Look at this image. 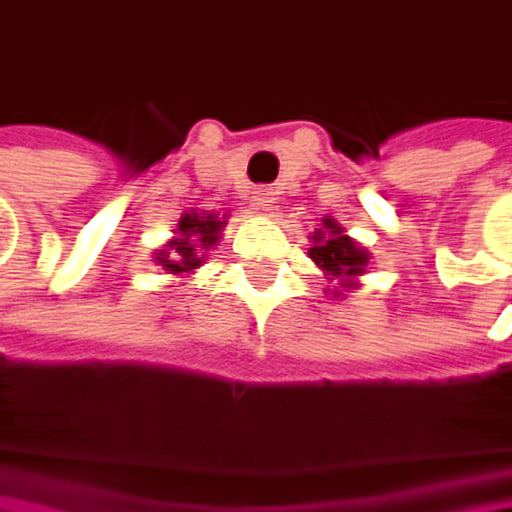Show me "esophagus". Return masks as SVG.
I'll return each instance as SVG.
<instances>
[{
  "mask_svg": "<svg viewBox=\"0 0 512 512\" xmlns=\"http://www.w3.org/2000/svg\"><path fill=\"white\" fill-rule=\"evenodd\" d=\"M252 201H255L257 210H272V204H275L272 186H257L255 192H252Z\"/></svg>",
  "mask_w": 512,
  "mask_h": 512,
  "instance_id": "obj_1",
  "label": "esophagus"
}]
</instances>
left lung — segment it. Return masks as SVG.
<instances>
[{
	"mask_svg": "<svg viewBox=\"0 0 512 512\" xmlns=\"http://www.w3.org/2000/svg\"><path fill=\"white\" fill-rule=\"evenodd\" d=\"M323 225H326V234L323 231L314 234V249L308 252L311 260L317 266H323L329 275H338V278L361 275L364 263H367V252H361L332 219H323Z\"/></svg>",
	"mask_w": 512,
	"mask_h": 512,
	"instance_id": "8db88e82",
	"label": "left lung"
}]
</instances>
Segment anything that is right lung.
Instances as JSON below:
<instances>
[{"mask_svg":"<svg viewBox=\"0 0 512 512\" xmlns=\"http://www.w3.org/2000/svg\"><path fill=\"white\" fill-rule=\"evenodd\" d=\"M222 225L225 222H219L216 216H195V213H186L183 219H180V225H177V231H180V240H174L171 246H168V252H159V266L165 269V272H192V269H198L201 266V252H198V246L201 249H210L219 237V231H222Z\"/></svg>","mask_w":512,"mask_h":512,"instance_id":"right-lung-1","label":"right lung"}]
</instances>
